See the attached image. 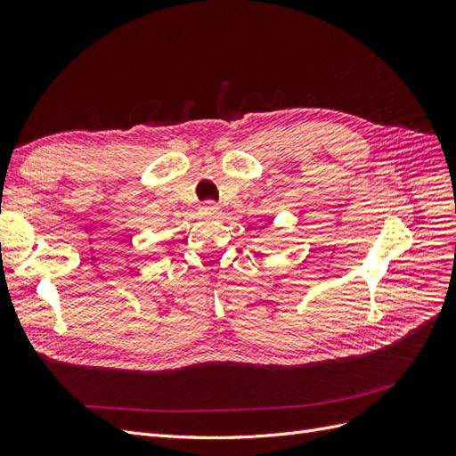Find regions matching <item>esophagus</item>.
Segmentation results:
<instances>
[{
  "label": "esophagus",
  "instance_id": "34e87169",
  "mask_svg": "<svg viewBox=\"0 0 456 456\" xmlns=\"http://www.w3.org/2000/svg\"><path fill=\"white\" fill-rule=\"evenodd\" d=\"M201 213L203 215H209V216H215V215H218L220 213V205L218 203H215V201H205L201 207Z\"/></svg>",
  "mask_w": 456,
  "mask_h": 456
}]
</instances>
